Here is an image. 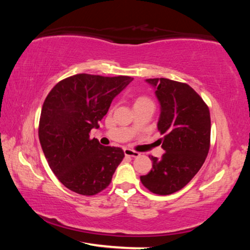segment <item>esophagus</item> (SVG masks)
Listing matches in <instances>:
<instances>
[{
	"label": "esophagus",
	"mask_w": 250,
	"mask_h": 250,
	"mask_svg": "<svg viewBox=\"0 0 250 250\" xmlns=\"http://www.w3.org/2000/svg\"><path fill=\"white\" fill-rule=\"evenodd\" d=\"M124 151H125V156H131V158H138V156L140 155V153H139V152L133 151V150H131V149H128V147H125Z\"/></svg>",
	"instance_id": "esophagus-1"
}]
</instances>
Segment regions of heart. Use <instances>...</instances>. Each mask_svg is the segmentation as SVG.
<instances>
[{
	"label": "heart",
	"instance_id": "heart-1",
	"mask_svg": "<svg viewBox=\"0 0 250 250\" xmlns=\"http://www.w3.org/2000/svg\"><path fill=\"white\" fill-rule=\"evenodd\" d=\"M141 101H150V100L146 98V97H140V98H138V100L135 101V103H141Z\"/></svg>",
	"mask_w": 250,
	"mask_h": 250
}]
</instances>
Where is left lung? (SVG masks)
Instances as JSON below:
<instances>
[{"mask_svg":"<svg viewBox=\"0 0 250 250\" xmlns=\"http://www.w3.org/2000/svg\"><path fill=\"white\" fill-rule=\"evenodd\" d=\"M154 88L161 113L158 130L163 134L161 159L150 156L152 170L140 176L150 192L170 195L183 188L200 171L210 142L209 109L188 83L167 78L146 79Z\"/></svg>","mask_w":250,"mask_h":250,"instance_id":"obj_1","label":"left lung"}]
</instances>
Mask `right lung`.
Returning <instances> with one entry per match:
<instances>
[{"instance_id":"right-lung-1","label":"right lung","mask_w":250,"mask_h":250,"mask_svg":"<svg viewBox=\"0 0 250 250\" xmlns=\"http://www.w3.org/2000/svg\"><path fill=\"white\" fill-rule=\"evenodd\" d=\"M132 80L129 76L78 74L55 84L46 97L40 142L49 167L70 191L96 195L111 182L124 151L101 146L89 133L99 128L113 98Z\"/></svg>"}]
</instances>
